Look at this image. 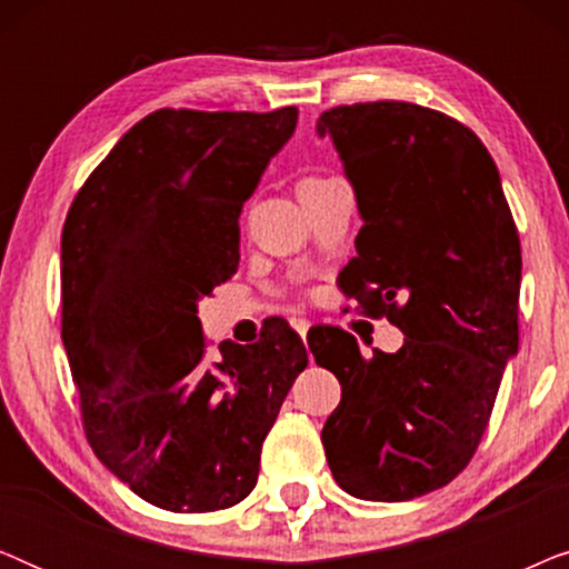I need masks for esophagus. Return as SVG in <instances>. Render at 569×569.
<instances>
[{"label":"esophagus","instance_id":"obj_1","mask_svg":"<svg viewBox=\"0 0 569 569\" xmlns=\"http://www.w3.org/2000/svg\"><path fill=\"white\" fill-rule=\"evenodd\" d=\"M290 323H292V329H295V331H298L302 339H306V333H308V329H310V323L306 321V318H292V321H290Z\"/></svg>","mask_w":569,"mask_h":569}]
</instances>
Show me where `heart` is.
I'll list each match as a JSON object with an SVG mask.
<instances>
[{"instance_id": "b5f03b06", "label": "heart", "mask_w": 569, "mask_h": 569, "mask_svg": "<svg viewBox=\"0 0 569 569\" xmlns=\"http://www.w3.org/2000/svg\"><path fill=\"white\" fill-rule=\"evenodd\" d=\"M310 181H321V178H306V181H302V183H310Z\"/></svg>"}]
</instances>
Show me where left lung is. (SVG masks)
Returning a JSON list of instances; mask_svg holds the SVG:
<instances>
[{
    "instance_id": "left-lung-1",
    "label": "left lung",
    "mask_w": 569,
    "mask_h": 569,
    "mask_svg": "<svg viewBox=\"0 0 569 569\" xmlns=\"http://www.w3.org/2000/svg\"><path fill=\"white\" fill-rule=\"evenodd\" d=\"M318 134L333 139L362 214L341 292L407 337L372 357L337 326L308 337L341 383L326 461L352 497L415 500L469 466L518 352V228L492 154L446 113L403 100L337 106Z\"/></svg>"
}]
</instances>
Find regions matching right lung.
I'll list each match as a JSON object with an SVG mask.
<instances>
[{
    "instance_id": "add662e5",
    "label": "right lung",
    "mask_w": 569,
    "mask_h": 569,
    "mask_svg": "<svg viewBox=\"0 0 569 569\" xmlns=\"http://www.w3.org/2000/svg\"><path fill=\"white\" fill-rule=\"evenodd\" d=\"M298 123L160 108L92 170L61 232V341L96 456L170 512L230 508L308 352L287 323L204 362L197 300L238 271L240 209Z\"/></svg>"
}]
</instances>
